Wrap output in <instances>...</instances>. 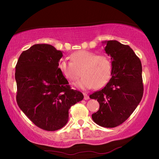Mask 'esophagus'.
<instances>
[{"label": "esophagus", "instance_id": "esophagus-1", "mask_svg": "<svg viewBox=\"0 0 159 159\" xmlns=\"http://www.w3.org/2000/svg\"><path fill=\"white\" fill-rule=\"evenodd\" d=\"M83 95H84V100H88L89 99V96L87 95V93H83Z\"/></svg>", "mask_w": 159, "mask_h": 159}]
</instances>
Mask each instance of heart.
I'll return each mask as SVG.
<instances>
[{
	"label": "heart",
	"mask_w": 159,
	"mask_h": 159,
	"mask_svg": "<svg viewBox=\"0 0 159 159\" xmlns=\"http://www.w3.org/2000/svg\"><path fill=\"white\" fill-rule=\"evenodd\" d=\"M70 58L71 61L61 59L58 68L69 81H75L81 72L82 78L75 83L78 88L89 89L95 87L100 89L110 79L112 65L107 55H97L94 52L80 50L71 54Z\"/></svg>",
	"instance_id": "b5f03b06"
}]
</instances>
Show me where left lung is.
<instances>
[{
  "label": "left lung",
  "instance_id": "8db88e82",
  "mask_svg": "<svg viewBox=\"0 0 159 159\" xmlns=\"http://www.w3.org/2000/svg\"><path fill=\"white\" fill-rule=\"evenodd\" d=\"M106 43V53L111 58V78L106 86L91 94L100 109L92 114L99 126L114 128L124 122L135 110L143 93L142 66L139 57L129 46L116 40Z\"/></svg>",
  "mask_w": 159,
  "mask_h": 159
}]
</instances>
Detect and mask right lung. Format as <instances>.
I'll list each match as a JSON object with an SVG mask.
<instances>
[{
  "label": "right lung",
  "mask_w": 159,
  "mask_h": 159,
  "mask_svg": "<svg viewBox=\"0 0 159 159\" xmlns=\"http://www.w3.org/2000/svg\"><path fill=\"white\" fill-rule=\"evenodd\" d=\"M62 57L51 45L35 44L22 52L16 66L17 103L33 124L48 131L65 126L70 107L84 98L59 71Z\"/></svg>",
  "instance_id": "1"
}]
</instances>
